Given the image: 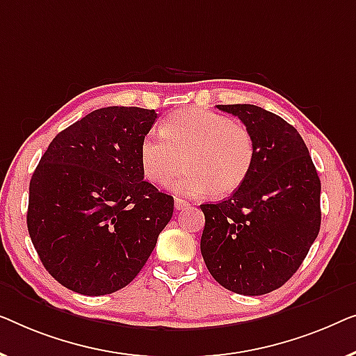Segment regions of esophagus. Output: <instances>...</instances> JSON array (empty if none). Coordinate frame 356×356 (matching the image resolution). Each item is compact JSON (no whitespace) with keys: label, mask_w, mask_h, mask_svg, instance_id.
<instances>
[{"label":"esophagus","mask_w":356,"mask_h":356,"mask_svg":"<svg viewBox=\"0 0 356 356\" xmlns=\"http://www.w3.org/2000/svg\"><path fill=\"white\" fill-rule=\"evenodd\" d=\"M174 207H176V209H185V208H188L190 207V203L188 202H185V200H182V198H176L174 200Z\"/></svg>","instance_id":"34e87169"}]
</instances>
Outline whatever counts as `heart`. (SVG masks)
Returning a JSON list of instances; mask_svg holds the SVG:
<instances>
[{
	"label": "heart",
	"mask_w": 356,
	"mask_h": 356,
	"mask_svg": "<svg viewBox=\"0 0 356 356\" xmlns=\"http://www.w3.org/2000/svg\"><path fill=\"white\" fill-rule=\"evenodd\" d=\"M257 159L253 134L222 114L207 109H180L164 119L161 132H149L140 143L143 176L168 184L185 161L187 168L171 184L176 193L227 197L237 192Z\"/></svg>",
	"instance_id": "obj_1"
}]
</instances>
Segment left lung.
I'll use <instances>...</instances> for the list:
<instances>
[{
    "mask_svg": "<svg viewBox=\"0 0 356 356\" xmlns=\"http://www.w3.org/2000/svg\"><path fill=\"white\" fill-rule=\"evenodd\" d=\"M253 134L257 159L242 187L202 204V254L222 287L264 295L287 282L321 226V180L297 129L254 104H218Z\"/></svg>",
    "mask_w": 356,
    "mask_h": 356,
    "instance_id": "1",
    "label": "left lung"
}]
</instances>
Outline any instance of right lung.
I'll return each instance as SVG.
<instances>
[{"mask_svg":"<svg viewBox=\"0 0 356 356\" xmlns=\"http://www.w3.org/2000/svg\"><path fill=\"white\" fill-rule=\"evenodd\" d=\"M154 109L109 106L59 132L29 187L27 227L47 271L82 295L132 282L171 221L174 198L143 180Z\"/></svg>","mask_w":356,"mask_h":356,"instance_id":"right-lung-1","label":"right lung"}]
</instances>
